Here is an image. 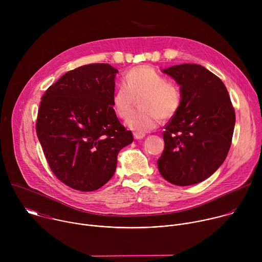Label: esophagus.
Returning <instances> with one entry per match:
<instances>
[{"label":"esophagus","mask_w":262,"mask_h":262,"mask_svg":"<svg viewBox=\"0 0 262 262\" xmlns=\"http://www.w3.org/2000/svg\"><path fill=\"white\" fill-rule=\"evenodd\" d=\"M134 137H135V139H137V140H140V139H143V138L145 137V134H142V133H137V132H135V133H134Z\"/></svg>","instance_id":"34e87169"}]
</instances>
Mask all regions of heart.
Wrapping results in <instances>:
<instances>
[{"mask_svg": "<svg viewBox=\"0 0 262 262\" xmlns=\"http://www.w3.org/2000/svg\"><path fill=\"white\" fill-rule=\"evenodd\" d=\"M140 99V111L127 118L125 124L137 133L156 128L161 117L169 119L177 114L182 96L180 90L154 67L141 65L129 69L113 94L112 105L119 118H126L133 108L135 98Z\"/></svg>", "mask_w": 262, "mask_h": 262, "instance_id": "heart-1", "label": "heart"}]
</instances>
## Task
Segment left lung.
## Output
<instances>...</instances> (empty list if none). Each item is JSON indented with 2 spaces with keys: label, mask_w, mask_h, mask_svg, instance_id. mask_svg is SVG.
<instances>
[{
  "label": "left lung",
  "mask_w": 262,
  "mask_h": 262,
  "mask_svg": "<svg viewBox=\"0 0 262 262\" xmlns=\"http://www.w3.org/2000/svg\"><path fill=\"white\" fill-rule=\"evenodd\" d=\"M180 85L182 101L165 125L161 175L175 185H191L213 174L231 146L235 112L226 86L205 67L180 64L163 70Z\"/></svg>",
  "instance_id": "1"
}]
</instances>
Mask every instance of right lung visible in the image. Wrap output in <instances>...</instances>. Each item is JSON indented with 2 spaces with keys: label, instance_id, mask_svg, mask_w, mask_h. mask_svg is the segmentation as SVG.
<instances>
[{
  "label": "right lung",
  "instance_id": "obj_1",
  "mask_svg": "<svg viewBox=\"0 0 262 262\" xmlns=\"http://www.w3.org/2000/svg\"><path fill=\"white\" fill-rule=\"evenodd\" d=\"M117 72L106 63L83 65L41 97L37 137L52 172L73 190L101 188L115 173L118 152L134 141L112 105Z\"/></svg>",
  "mask_w": 262,
  "mask_h": 262
}]
</instances>
